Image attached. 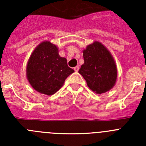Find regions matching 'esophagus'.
I'll return each mask as SVG.
<instances>
[{
	"label": "esophagus",
	"instance_id": "1",
	"mask_svg": "<svg viewBox=\"0 0 146 146\" xmlns=\"http://www.w3.org/2000/svg\"><path fill=\"white\" fill-rule=\"evenodd\" d=\"M74 71H75V72H78V70H79V66H77L74 67Z\"/></svg>",
	"mask_w": 146,
	"mask_h": 146
}]
</instances>
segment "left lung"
<instances>
[{"instance_id":"obj_1","label":"left lung","mask_w":146,"mask_h":146,"mask_svg":"<svg viewBox=\"0 0 146 146\" xmlns=\"http://www.w3.org/2000/svg\"><path fill=\"white\" fill-rule=\"evenodd\" d=\"M84 64L79 73L89 88L96 94L110 91L115 84L117 69L110 52L102 44L95 42L83 50Z\"/></svg>"}]
</instances>
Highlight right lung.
<instances>
[{
	"label": "right lung",
	"mask_w": 146,
	"mask_h": 146,
	"mask_svg": "<svg viewBox=\"0 0 146 146\" xmlns=\"http://www.w3.org/2000/svg\"><path fill=\"white\" fill-rule=\"evenodd\" d=\"M60 57L58 47L50 42L40 44L32 52L27 64V78L32 87L41 94L52 95L74 72Z\"/></svg>",
	"instance_id": "1"
}]
</instances>
